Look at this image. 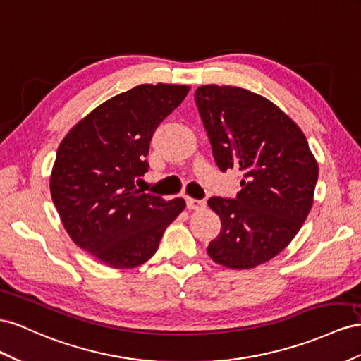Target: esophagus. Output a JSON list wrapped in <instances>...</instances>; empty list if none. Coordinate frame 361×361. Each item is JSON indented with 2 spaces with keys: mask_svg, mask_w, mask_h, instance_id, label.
<instances>
[{
  "mask_svg": "<svg viewBox=\"0 0 361 361\" xmlns=\"http://www.w3.org/2000/svg\"><path fill=\"white\" fill-rule=\"evenodd\" d=\"M188 209L189 210H202L205 207V201L202 200H195V198H188Z\"/></svg>",
  "mask_w": 361,
  "mask_h": 361,
  "instance_id": "1",
  "label": "esophagus"
}]
</instances>
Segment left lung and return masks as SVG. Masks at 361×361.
I'll return each mask as SVG.
<instances>
[{
	"instance_id": "left-lung-1",
	"label": "left lung",
	"mask_w": 361,
	"mask_h": 361,
	"mask_svg": "<svg viewBox=\"0 0 361 361\" xmlns=\"http://www.w3.org/2000/svg\"><path fill=\"white\" fill-rule=\"evenodd\" d=\"M219 169H239L235 200L213 197L222 228L210 259L230 269L272 260L301 230L313 207L319 166L298 123L267 98L235 86L195 92Z\"/></svg>"
}]
</instances>
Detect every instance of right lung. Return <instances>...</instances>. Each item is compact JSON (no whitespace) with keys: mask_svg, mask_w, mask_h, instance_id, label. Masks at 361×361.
<instances>
[{"mask_svg":"<svg viewBox=\"0 0 361 361\" xmlns=\"http://www.w3.org/2000/svg\"><path fill=\"white\" fill-rule=\"evenodd\" d=\"M186 85H140L102 102L60 142L51 198L69 238L113 269H131L159 250L186 201L136 188L159 123L189 94Z\"/></svg>","mask_w":361,"mask_h":361,"instance_id":"obj_1","label":"right lung"}]
</instances>
